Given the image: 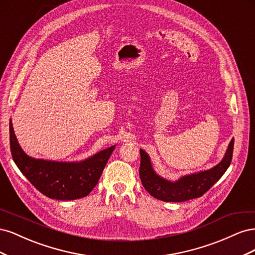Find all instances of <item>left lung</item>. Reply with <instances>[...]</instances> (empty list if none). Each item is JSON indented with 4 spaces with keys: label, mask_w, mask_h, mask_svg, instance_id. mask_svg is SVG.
I'll return each mask as SVG.
<instances>
[{
    "label": "left lung",
    "mask_w": 255,
    "mask_h": 255,
    "mask_svg": "<svg viewBox=\"0 0 255 255\" xmlns=\"http://www.w3.org/2000/svg\"><path fill=\"white\" fill-rule=\"evenodd\" d=\"M234 138L230 141L225 156L219 164L207 170L181 176L176 181H169L154 170L149 154L140 149L139 176L145 190L165 202H184L201 197L225 174L233 156Z\"/></svg>",
    "instance_id": "left-lung-1"
}]
</instances>
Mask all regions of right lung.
<instances>
[{
    "mask_svg": "<svg viewBox=\"0 0 255 255\" xmlns=\"http://www.w3.org/2000/svg\"><path fill=\"white\" fill-rule=\"evenodd\" d=\"M10 150L14 164L41 194L51 199L75 200L86 197L95 188L116 145L81 161H56L28 156L20 146L11 119Z\"/></svg>",
    "mask_w": 255,
    "mask_h": 255,
    "instance_id": "1",
    "label": "right lung"
}]
</instances>
